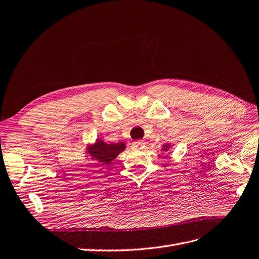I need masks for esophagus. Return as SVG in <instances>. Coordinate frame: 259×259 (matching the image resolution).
<instances>
[{
    "mask_svg": "<svg viewBox=\"0 0 259 259\" xmlns=\"http://www.w3.org/2000/svg\"><path fill=\"white\" fill-rule=\"evenodd\" d=\"M146 146V144L143 142V140H136L132 144V148L134 149V150H140V149H144Z\"/></svg>",
    "mask_w": 259,
    "mask_h": 259,
    "instance_id": "34e87169",
    "label": "esophagus"
}]
</instances>
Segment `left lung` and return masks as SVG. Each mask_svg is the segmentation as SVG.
I'll list each match as a JSON object with an SVG mask.
<instances>
[{
    "label": "left lung",
    "mask_w": 259,
    "mask_h": 259,
    "mask_svg": "<svg viewBox=\"0 0 259 259\" xmlns=\"http://www.w3.org/2000/svg\"><path fill=\"white\" fill-rule=\"evenodd\" d=\"M164 147H165V149H164V150H166V148H167V145H166V146H164Z\"/></svg>",
    "instance_id": "8db88e82"
}]
</instances>
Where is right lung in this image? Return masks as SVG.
<instances>
[{
	"label": "right lung",
	"instance_id": "obj_1",
	"mask_svg": "<svg viewBox=\"0 0 259 259\" xmlns=\"http://www.w3.org/2000/svg\"><path fill=\"white\" fill-rule=\"evenodd\" d=\"M125 149V144H106L103 140H97V143L89 148V152L94 159L98 160L103 164H109L113 161Z\"/></svg>",
	"mask_w": 259,
	"mask_h": 259
}]
</instances>
